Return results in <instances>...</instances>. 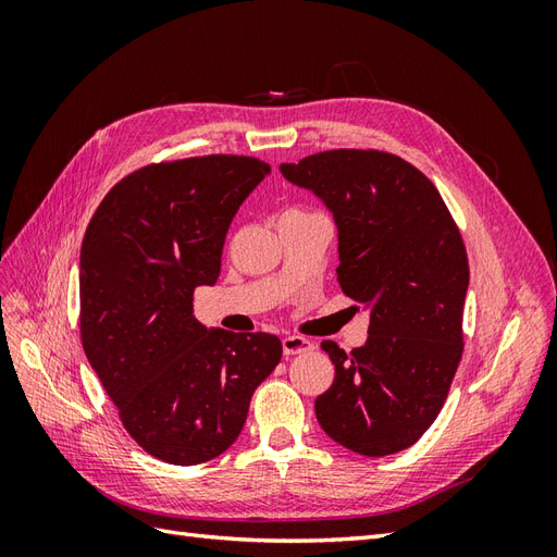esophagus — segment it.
Here are the masks:
<instances>
[{
	"instance_id": "1",
	"label": "esophagus",
	"mask_w": 557,
	"mask_h": 557,
	"mask_svg": "<svg viewBox=\"0 0 557 557\" xmlns=\"http://www.w3.org/2000/svg\"><path fill=\"white\" fill-rule=\"evenodd\" d=\"M281 344H283L285 356H297V352H307L313 348V344L309 339H305V336H297V334L283 336Z\"/></svg>"
}]
</instances>
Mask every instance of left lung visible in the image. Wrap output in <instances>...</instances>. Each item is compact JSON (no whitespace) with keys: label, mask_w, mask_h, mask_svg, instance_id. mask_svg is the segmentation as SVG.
<instances>
[{"label":"left lung","mask_w":557,"mask_h":557,"mask_svg":"<svg viewBox=\"0 0 557 557\" xmlns=\"http://www.w3.org/2000/svg\"><path fill=\"white\" fill-rule=\"evenodd\" d=\"M281 174L334 218L336 281L369 313L364 346L320 344L334 381L315 399L318 423L367 458L409 448L440 416L462 358L460 232L432 181L391 153L325 150Z\"/></svg>","instance_id":"1"}]
</instances>
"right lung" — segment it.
<instances>
[{"label":"right lung","mask_w":557,"mask_h":557,"mask_svg":"<svg viewBox=\"0 0 557 557\" xmlns=\"http://www.w3.org/2000/svg\"><path fill=\"white\" fill-rule=\"evenodd\" d=\"M272 174L242 156L150 164L115 183L81 246V339L129 436L170 465L227 450L281 339L234 334L193 315L213 285L232 218Z\"/></svg>","instance_id":"1"}]
</instances>
